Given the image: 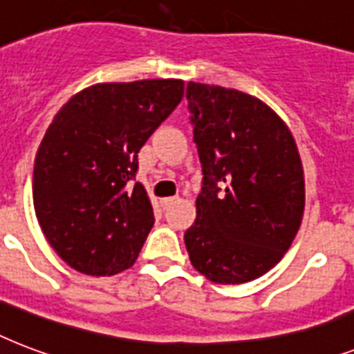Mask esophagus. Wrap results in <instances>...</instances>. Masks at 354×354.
I'll use <instances>...</instances> for the list:
<instances>
[{"label": "esophagus", "mask_w": 354, "mask_h": 354, "mask_svg": "<svg viewBox=\"0 0 354 354\" xmlns=\"http://www.w3.org/2000/svg\"><path fill=\"white\" fill-rule=\"evenodd\" d=\"M177 199H179V197H164V199H160V205H162V208H168L171 207L174 203H177Z\"/></svg>", "instance_id": "esophagus-1"}]
</instances>
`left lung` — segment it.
<instances>
[{
  "label": "left lung",
  "instance_id": "8db88e82",
  "mask_svg": "<svg viewBox=\"0 0 354 354\" xmlns=\"http://www.w3.org/2000/svg\"><path fill=\"white\" fill-rule=\"evenodd\" d=\"M203 166L196 221L185 232L192 266L216 284L254 281L284 257L305 212V174L292 131L262 100L188 83Z\"/></svg>",
  "mask_w": 354,
  "mask_h": 354
}]
</instances>
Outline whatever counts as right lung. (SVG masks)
Masks as SVG:
<instances>
[{
    "mask_svg": "<svg viewBox=\"0 0 354 354\" xmlns=\"http://www.w3.org/2000/svg\"><path fill=\"white\" fill-rule=\"evenodd\" d=\"M185 95L180 79L97 83L68 101L44 134L32 205L55 253L79 273L127 270L151 231V199L127 183L153 131Z\"/></svg>",
    "mask_w": 354,
    "mask_h": 354,
    "instance_id": "obj_1",
    "label": "right lung"
}]
</instances>
